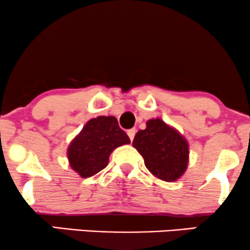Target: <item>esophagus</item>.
<instances>
[{"label": "esophagus", "instance_id": "1", "mask_svg": "<svg viewBox=\"0 0 250 250\" xmlns=\"http://www.w3.org/2000/svg\"><path fill=\"white\" fill-rule=\"evenodd\" d=\"M127 134L129 136V138H130V141H132V140H134V137H135L136 129H129V130L127 131Z\"/></svg>", "mask_w": 250, "mask_h": 250}]
</instances>
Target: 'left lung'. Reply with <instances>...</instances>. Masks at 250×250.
I'll return each mask as SVG.
<instances>
[{
	"instance_id": "1",
	"label": "left lung",
	"mask_w": 250,
	"mask_h": 250,
	"mask_svg": "<svg viewBox=\"0 0 250 250\" xmlns=\"http://www.w3.org/2000/svg\"><path fill=\"white\" fill-rule=\"evenodd\" d=\"M132 146L144 158L146 168L163 181H176L188 167L187 140L160 119L148 120L146 128L136 134Z\"/></svg>"
}]
</instances>
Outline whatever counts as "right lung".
I'll return each mask as SVG.
<instances>
[{"mask_svg": "<svg viewBox=\"0 0 250 250\" xmlns=\"http://www.w3.org/2000/svg\"><path fill=\"white\" fill-rule=\"evenodd\" d=\"M128 135L119 127L114 116L91 119L68 147L71 168L82 178H90L105 168L109 156L118 146L129 144Z\"/></svg>", "mask_w": 250, "mask_h": 250, "instance_id": "obj_1", "label": "right lung"}]
</instances>
